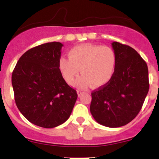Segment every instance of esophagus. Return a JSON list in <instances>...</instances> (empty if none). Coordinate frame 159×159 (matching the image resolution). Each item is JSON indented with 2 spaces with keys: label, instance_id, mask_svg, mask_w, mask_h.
<instances>
[{
  "label": "esophagus",
  "instance_id": "34e87169",
  "mask_svg": "<svg viewBox=\"0 0 159 159\" xmlns=\"http://www.w3.org/2000/svg\"><path fill=\"white\" fill-rule=\"evenodd\" d=\"M77 93H78V96H81V94H82L83 91H81V90H78V91H77Z\"/></svg>",
  "mask_w": 159,
  "mask_h": 159
}]
</instances>
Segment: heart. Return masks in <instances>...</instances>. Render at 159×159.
I'll use <instances>...</instances> for the list:
<instances>
[{
  "instance_id": "heart-1",
  "label": "heart",
  "mask_w": 159,
  "mask_h": 159,
  "mask_svg": "<svg viewBox=\"0 0 159 159\" xmlns=\"http://www.w3.org/2000/svg\"><path fill=\"white\" fill-rule=\"evenodd\" d=\"M68 57H61L59 69L65 81L73 84L79 75L81 76L75 84L84 89L91 84L100 88L106 84L115 71L116 57L114 51L108 46L84 44L73 48Z\"/></svg>"
}]
</instances>
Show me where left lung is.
Wrapping results in <instances>:
<instances>
[{
    "label": "left lung",
    "instance_id": "1",
    "mask_svg": "<svg viewBox=\"0 0 159 159\" xmlns=\"http://www.w3.org/2000/svg\"><path fill=\"white\" fill-rule=\"evenodd\" d=\"M115 71L106 84L91 92L90 111L99 124L124 126L140 111L149 89L147 64L130 46L114 41Z\"/></svg>",
    "mask_w": 159,
    "mask_h": 159
}]
</instances>
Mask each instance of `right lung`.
<instances>
[{
	"label": "right lung",
	"mask_w": 159,
	"mask_h": 159,
	"mask_svg": "<svg viewBox=\"0 0 159 159\" xmlns=\"http://www.w3.org/2000/svg\"><path fill=\"white\" fill-rule=\"evenodd\" d=\"M62 46L54 41L28 50L18 60L11 78L20 113L32 124L46 129L65 122L78 98L59 69Z\"/></svg>",
	"instance_id": "1"
}]
</instances>
